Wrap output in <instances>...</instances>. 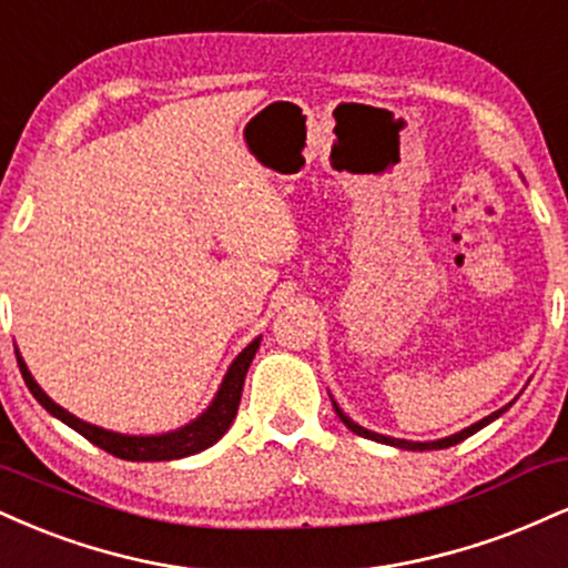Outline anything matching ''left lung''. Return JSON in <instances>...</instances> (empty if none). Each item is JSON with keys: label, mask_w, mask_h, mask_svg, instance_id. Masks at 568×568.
<instances>
[{"label": "left lung", "mask_w": 568, "mask_h": 568, "mask_svg": "<svg viewBox=\"0 0 568 568\" xmlns=\"http://www.w3.org/2000/svg\"><path fill=\"white\" fill-rule=\"evenodd\" d=\"M510 405H514V402H510ZM510 405H505L503 409H497V413L487 415V418L479 420V423H474V426L463 428V432H457V434H453V436H444V439H436V442H407V439H392V436L367 432V428H362L359 423H354V420L349 418V415H346L344 409H341V407L336 405V399H333V407H336V415H338L341 420H344V426L349 428V432H354L357 436H365V439H373V442H381V444H392V447H399V449H415V453H423V449H447V447H453V444L468 439L470 434L481 432V428L489 426V423L495 420V418H500V415H503L505 409H508Z\"/></svg>", "instance_id": "8db88e82"}]
</instances>
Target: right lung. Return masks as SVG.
<instances>
[{
    "instance_id": "1",
    "label": "right lung",
    "mask_w": 568,
    "mask_h": 568,
    "mask_svg": "<svg viewBox=\"0 0 568 568\" xmlns=\"http://www.w3.org/2000/svg\"><path fill=\"white\" fill-rule=\"evenodd\" d=\"M258 344H262V338H254L235 359H232L230 371L224 375L214 402H211V405L203 409L195 420H190L187 426L176 428V432L153 434V436L115 434V432H108V428L92 426V423L77 418V415H71L68 409L54 405L50 396L42 392V386L33 381V375L29 373V367H26V362L18 354V349H16V357H18V367H20V375H23L26 386H29L33 399H37L47 413L54 415L58 420H63L65 426H71L73 432H79L84 439L98 444V447L105 449V453L121 457V460L153 463V460H176V457L203 453V449H209L211 444H216L224 434H227V428L232 426V420H235L237 415L245 373H248L251 359H254Z\"/></svg>"
}]
</instances>
